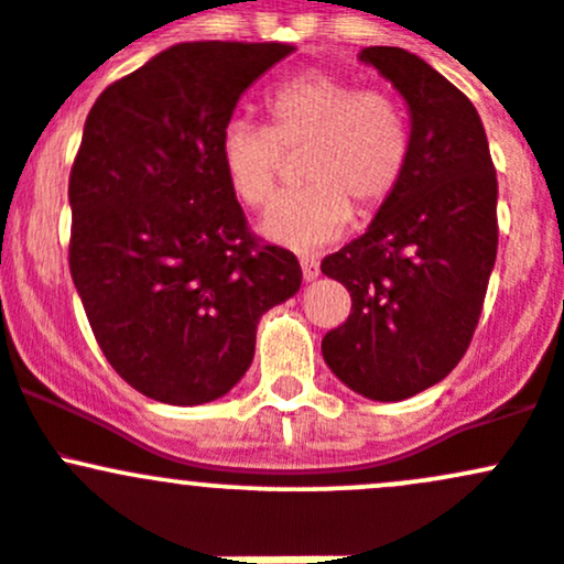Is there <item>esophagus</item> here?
Instances as JSON below:
<instances>
[{
  "instance_id": "1",
  "label": "esophagus",
  "mask_w": 564,
  "mask_h": 564,
  "mask_svg": "<svg viewBox=\"0 0 564 564\" xmlns=\"http://www.w3.org/2000/svg\"><path fill=\"white\" fill-rule=\"evenodd\" d=\"M300 267H303L305 281H314V278H318V261L314 256H303V259H300Z\"/></svg>"
}]
</instances>
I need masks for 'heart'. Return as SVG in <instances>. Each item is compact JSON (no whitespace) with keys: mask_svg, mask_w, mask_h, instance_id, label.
Returning <instances> with one entry per match:
<instances>
[{"mask_svg":"<svg viewBox=\"0 0 564 564\" xmlns=\"http://www.w3.org/2000/svg\"><path fill=\"white\" fill-rule=\"evenodd\" d=\"M267 128L231 122L218 155L226 182L246 207H264L275 193L286 155H300L308 185L267 209L261 235L281 248L314 250L360 218L382 213L409 166V122L382 89H360L327 70H305L264 98Z\"/></svg>","mask_w":564,"mask_h":564,"instance_id":"b5f03b06","label":"heart"}]
</instances>
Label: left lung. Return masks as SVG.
Masks as SVG:
<instances>
[{
	"label": "left lung",
	"mask_w": 564,
	"mask_h": 564,
	"mask_svg": "<svg viewBox=\"0 0 564 564\" xmlns=\"http://www.w3.org/2000/svg\"><path fill=\"white\" fill-rule=\"evenodd\" d=\"M412 113L409 166L368 231L322 261L351 314L322 340L335 377L373 401L442 382L466 355L497 261V169L471 100L395 45L362 48Z\"/></svg>",
	"instance_id": "8db88e82"
}]
</instances>
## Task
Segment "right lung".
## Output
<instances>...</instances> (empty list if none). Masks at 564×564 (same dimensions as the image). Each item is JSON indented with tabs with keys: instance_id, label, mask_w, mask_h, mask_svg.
Segmentation results:
<instances>
[{
	"instance_id": "add662e5",
	"label": "right lung",
	"mask_w": 564,
	"mask_h": 564,
	"mask_svg": "<svg viewBox=\"0 0 564 564\" xmlns=\"http://www.w3.org/2000/svg\"><path fill=\"white\" fill-rule=\"evenodd\" d=\"M289 43H180L100 93L70 169V275L113 371L196 406L248 371L256 324L297 294L292 250L259 240L220 133Z\"/></svg>"
}]
</instances>
